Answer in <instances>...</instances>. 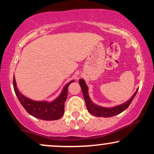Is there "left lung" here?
I'll return each instance as SVG.
<instances>
[{
	"label": "left lung",
	"mask_w": 154,
	"mask_h": 154,
	"mask_svg": "<svg viewBox=\"0 0 154 154\" xmlns=\"http://www.w3.org/2000/svg\"><path fill=\"white\" fill-rule=\"evenodd\" d=\"M79 83L80 85L81 89H82L83 97H84L85 101L86 107H87L88 111L92 114V115L98 116V117H110V116H116L117 114H120L121 112H122L125 110V109H128V107L130 106V104L131 103V102L133 100V98H135L136 93H137V90L136 92L134 93L133 95L132 96V98L130 100H128L126 103L122 104V105L117 106L113 107V108H103L99 106L95 105V103H93L90 99L89 96H88V87L86 85L85 82L83 79H80L79 80Z\"/></svg>",
	"instance_id": "obj_1"
}]
</instances>
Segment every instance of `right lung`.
I'll return each mask as SVG.
<instances>
[{
  "label": "right lung",
  "mask_w": 154,
  "mask_h": 154,
  "mask_svg": "<svg viewBox=\"0 0 154 154\" xmlns=\"http://www.w3.org/2000/svg\"><path fill=\"white\" fill-rule=\"evenodd\" d=\"M72 82L74 81L69 82L63 89L61 95L51 103L35 101L21 94L17 88L14 77L13 79V85L16 95L21 104L30 115L40 119L51 121L60 119L64 114V103L68 94V87Z\"/></svg>",
  "instance_id": "1"
}]
</instances>
